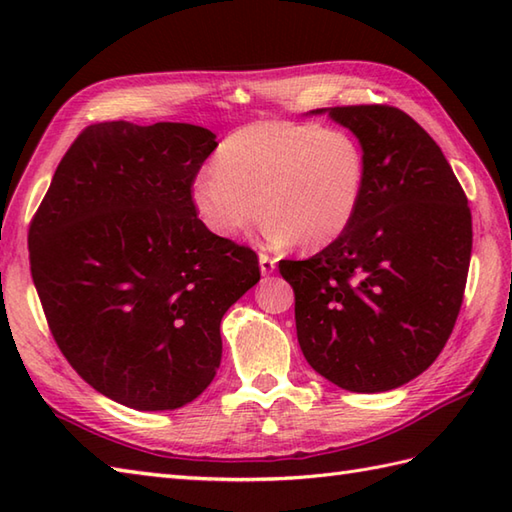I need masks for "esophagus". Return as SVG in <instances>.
Returning a JSON list of instances; mask_svg holds the SVG:
<instances>
[{"instance_id":"esophagus-1","label":"esophagus","mask_w":512,"mask_h":512,"mask_svg":"<svg viewBox=\"0 0 512 512\" xmlns=\"http://www.w3.org/2000/svg\"><path fill=\"white\" fill-rule=\"evenodd\" d=\"M275 266H277V262L270 255H266V253H262L259 255V270H262V275H270V273H275Z\"/></svg>"}]
</instances>
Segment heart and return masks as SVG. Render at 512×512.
Segmentation results:
<instances>
[{
    "label": "heart",
    "instance_id": "1",
    "mask_svg": "<svg viewBox=\"0 0 512 512\" xmlns=\"http://www.w3.org/2000/svg\"><path fill=\"white\" fill-rule=\"evenodd\" d=\"M365 176L363 147L343 129L262 121L222 140L213 171L191 184V204L217 237H239L264 211L270 244L323 248L354 222Z\"/></svg>",
    "mask_w": 512,
    "mask_h": 512
}]
</instances>
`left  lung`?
Here are the masks:
<instances>
[{"label": "left lung", "instance_id": "left-lung-1", "mask_svg": "<svg viewBox=\"0 0 512 512\" xmlns=\"http://www.w3.org/2000/svg\"><path fill=\"white\" fill-rule=\"evenodd\" d=\"M350 129L367 176L350 228L279 273L295 290L301 352L314 372L356 394L420 376L449 341L469 275V200L411 116L389 105L312 110Z\"/></svg>", "mask_w": 512, "mask_h": 512}]
</instances>
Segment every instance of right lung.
Masks as SVG:
<instances>
[{
  "label": "right lung",
  "mask_w": 512,
  "mask_h": 512,
  "mask_svg": "<svg viewBox=\"0 0 512 512\" xmlns=\"http://www.w3.org/2000/svg\"><path fill=\"white\" fill-rule=\"evenodd\" d=\"M215 147L189 123L85 127L30 222V273L54 341L125 407L198 398L222 361V317L259 281L255 250L213 235L191 204Z\"/></svg>",
  "instance_id": "add662e5"
}]
</instances>
